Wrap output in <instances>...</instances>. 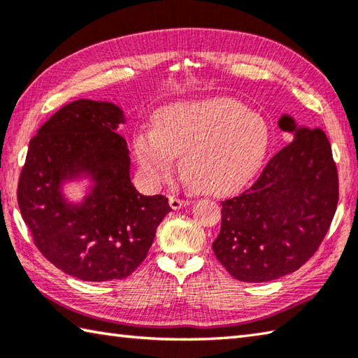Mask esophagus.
<instances>
[{
    "instance_id": "obj_1",
    "label": "esophagus",
    "mask_w": 358,
    "mask_h": 358,
    "mask_svg": "<svg viewBox=\"0 0 358 358\" xmlns=\"http://www.w3.org/2000/svg\"><path fill=\"white\" fill-rule=\"evenodd\" d=\"M187 205H189L187 200H181V199H177V197H171V199H169V206H171L172 209H175V211H177V209L185 208V206H187Z\"/></svg>"
}]
</instances>
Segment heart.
Returning <instances> with one entry per match:
<instances>
[{
  "label": "heart",
  "instance_id": "1",
  "mask_svg": "<svg viewBox=\"0 0 358 358\" xmlns=\"http://www.w3.org/2000/svg\"><path fill=\"white\" fill-rule=\"evenodd\" d=\"M270 145L265 119L231 97L180 101L153 117V129L133 136V152L155 183L172 178L181 155L183 178L201 194H228L242 187L262 166Z\"/></svg>",
  "mask_w": 358,
  "mask_h": 358
}]
</instances>
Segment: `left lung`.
I'll return each instance as SVG.
<instances>
[{
    "label": "left lung",
    "instance_id": "left-lung-1",
    "mask_svg": "<svg viewBox=\"0 0 358 358\" xmlns=\"http://www.w3.org/2000/svg\"><path fill=\"white\" fill-rule=\"evenodd\" d=\"M278 127L293 135L247 191L222 201L215 257L233 278L267 282L306 264L324 239L338 203V173L326 133L290 115Z\"/></svg>",
    "mask_w": 358,
    "mask_h": 358
}]
</instances>
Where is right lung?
Segmentation results:
<instances>
[{
	"mask_svg": "<svg viewBox=\"0 0 358 358\" xmlns=\"http://www.w3.org/2000/svg\"><path fill=\"white\" fill-rule=\"evenodd\" d=\"M113 102L79 99L62 107L29 143L18 206L49 262L82 281L124 279L138 268L172 211L163 195H143L130 180V152ZM85 182L73 202L66 186Z\"/></svg>",
	"mask_w": 358,
	"mask_h": 358,
	"instance_id": "right-lung-1",
	"label": "right lung"
}]
</instances>
